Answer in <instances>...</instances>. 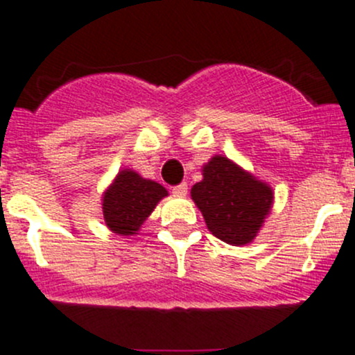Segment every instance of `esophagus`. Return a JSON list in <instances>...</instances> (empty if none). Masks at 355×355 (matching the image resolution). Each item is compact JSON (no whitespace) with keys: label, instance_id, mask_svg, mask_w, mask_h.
<instances>
[{"label":"esophagus","instance_id":"1","mask_svg":"<svg viewBox=\"0 0 355 355\" xmlns=\"http://www.w3.org/2000/svg\"><path fill=\"white\" fill-rule=\"evenodd\" d=\"M171 192H173L175 196H185L187 194V184H180V185H177V187H173L171 189Z\"/></svg>","mask_w":355,"mask_h":355}]
</instances>
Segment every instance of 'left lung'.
<instances>
[{"instance_id": "8db88e82", "label": "left lung", "mask_w": 355, "mask_h": 355, "mask_svg": "<svg viewBox=\"0 0 355 355\" xmlns=\"http://www.w3.org/2000/svg\"><path fill=\"white\" fill-rule=\"evenodd\" d=\"M191 198L214 237L230 245H247L271 213L275 192L235 161L214 155L202 166V180L191 189Z\"/></svg>"}]
</instances>
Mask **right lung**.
Listing matches in <instances>:
<instances>
[{
  "label": "right lung",
  "mask_w": 355,
  "mask_h": 355,
  "mask_svg": "<svg viewBox=\"0 0 355 355\" xmlns=\"http://www.w3.org/2000/svg\"><path fill=\"white\" fill-rule=\"evenodd\" d=\"M166 196L168 191L161 184L123 168L103 192L101 207L106 227L121 237L137 235L157 202Z\"/></svg>",
  "instance_id": "right-lung-1"
}]
</instances>
